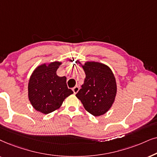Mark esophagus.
Listing matches in <instances>:
<instances>
[{
	"instance_id": "34e87169",
	"label": "esophagus",
	"mask_w": 157,
	"mask_h": 157,
	"mask_svg": "<svg viewBox=\"0 0 157 157\" xmlns=\"http://www.w3.org/2000/svg\"><path fill=\"white\" fill-rule=\"evenodd\" d=\"M79 90H80V87H79L78 86H75V87H73L72 90H73V92H74L75 94H76L77 92L79 91Z\"/></svg>"
}]
</instances>
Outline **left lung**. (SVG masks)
Returning a JSON list of instances; mask_svg holds the SVG:
<instances>
[{
  "label": "left lung",
  "mask_w": 157,
  "mask_h": 157,
  "mask_svg": "<svg viewBox=\"0 0 157 157\" xmlns=\"http://www.w3.org/2000/svg\"><path fill=\"white\" fill-rule=\"evenodd\" d=\"M82 67L86 77L77 98L87 112L94 116H102L111 108L116 98L117 85L113 73L109 67L100 62H87Z\"/></svg>",
  "instance_id": "8db88e82"
}]
</instances>
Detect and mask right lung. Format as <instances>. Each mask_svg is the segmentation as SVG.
I'll list each match as a JSON object with an SVG mask.
<instances>
[{"instance_id":"1","label":"right lung","mask_w":157,"mask_h":157,"mask_svg":"<svg viewBox=\"0 0 157 157\" xmlns=\"http://www.w3.org/2000/svg\"><path fill=\"white\" fill-rule=\"evenodd\" d=\"M61 64L54 62L41 64L35 69L29 79V99L34 109L44 114L59 109L64 99L73 93L67 85L66 77L57 75Z\"/></svg>"}]
</instances>
